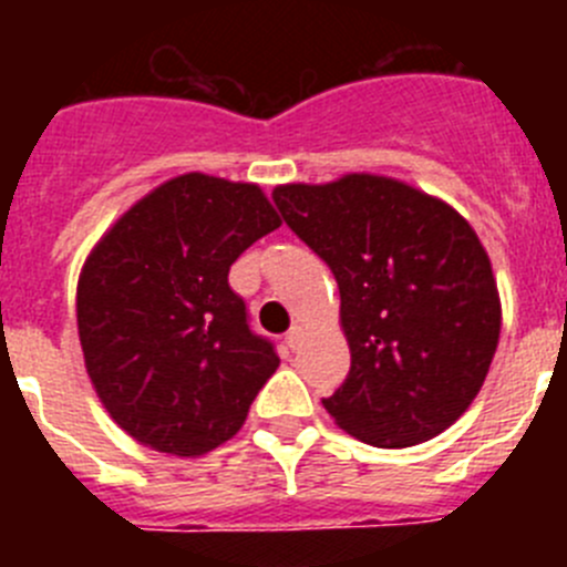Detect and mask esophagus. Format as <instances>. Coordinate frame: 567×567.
Instances as JSON below:
<instances>
[{
	"instance_id": "esophagus-1",
	"label": "esophagus",
	"mask_w": 567,
	"mask_h": 567,
	"mask_svg": "<svg viewBox=\"0 0 567 567\" xmlns=\"http://www.w3.org/2000/svg\"><path fill=\"white\" fill-rule=\"evenodd\" d=\"M300 343H303V329L292 327L287 334V346L289 349H300Z\"/></svg>"
}]
</instances>
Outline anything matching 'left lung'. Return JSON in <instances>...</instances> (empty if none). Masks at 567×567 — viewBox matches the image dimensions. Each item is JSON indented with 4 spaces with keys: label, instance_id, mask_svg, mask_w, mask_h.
<instances>
[{
    "label": "left lung",
    "instance_id": "left-lung-1",
    "mask_svg": "<svg viewBox=\"0 0 567 567\" xmlns=\"http://www.w3.org/2000/svg\"><path fill=\"white\" fill-rule=\"evenodd\" d=\"M284 221L327 260L352 369L327 412L378 449L443 434L474 403L503 307L485 247L437 195L374 173L278 184Z\"/></svg>",
    "mask_w": 567,
    "mask_h": 567
}]
</instances>
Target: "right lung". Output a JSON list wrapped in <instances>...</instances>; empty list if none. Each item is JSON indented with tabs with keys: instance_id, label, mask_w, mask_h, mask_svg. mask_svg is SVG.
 I'll return each mask as SVG.
<instances>
[{
	"instance_id": "right-lung-1",
	"label": "right lung",
	"mask_w": 567,
	"mask_h": 567,
	"mask_svg": "<svg viewBox=\"0 0 567 567\" xmlns=\"http://www.w3.org/2000/svg\"><path fill=\"white\" fill-rule=\"evenodd\" d=\"M280 227L258 184L184 173L96 240L76 287L79 343L110 417L153 452L202 457L233 440L278 369L227 275Z\"/></svg>"
}]
</instances>
